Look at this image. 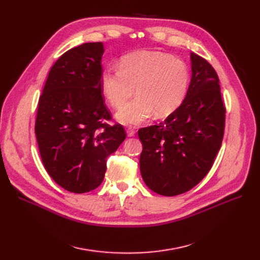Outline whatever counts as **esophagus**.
I'll list each match as a JSON object with an SVG mask.
<instances>
[{"label": "esophagus", "instance_id": "34e87169", "mask_svg": "<svg viewBox=\"0 0 260 260\" xmlns=\"http://www.w3.org/2000/svg\"><path fill=\"white\" fill-rule=\"evenodd\" d=\"M126 134H127L128 137H133V136L135 135V131L133 128H127L126 129Z\"/></svg>", "mask_w": 260, "mask_h": 260}]
</instances>
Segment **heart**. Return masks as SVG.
<instances>
[{
  "label": "heart",
  "mask_w": 260,
  "mask_h": 260,
  "mask_svg": "<svg viewBox=\"0 0 260 260\" xmlns=\"http://www.w3.org/2000/svg\"><path fill=\"white\" fill-rule=\"evenodd\" d=\"M101 88L113 107L136 97L116 114L124 125H137L151 118H165L183 102L189 84L185 63L160 51H137L123 57L119 67L108 66L101 74Z\"/></svg>",
  "instance_id": "obj_1"
}]
</instances>
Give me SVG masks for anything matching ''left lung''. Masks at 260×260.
I'll use <instances>...</instances> for the list:
<instances>
[{"label": "left lung", "mask_w": 260, "mask_h": 260, "mask_svg": "<svg viewBox=\"0 0 260 260\" xmlns=\"http://www.w3.org/2000/svg\"><path fill=\"white\" fill-rule=\"evenodd\" d=\"M192 79L181 105L159 125L138 131L143 145L140 172L162 196L183 194L211 170L221 146L225 108L212 65L190 52Z\"/></svg>", "instance_id": "left-lung-1"}]
</instances>
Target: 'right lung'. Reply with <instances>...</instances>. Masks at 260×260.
<instances>
[{
	"label": "right lung",
	"instance_id": "add662e5",
	"mask_svg": "<svg viewBox=\"0 0 260 260\" xmlns=\"http://www.w3.org/2000/svg\"><path fill=\"white\" fill-rule=\"evenodd\" d=\"M101 42L72 48L57 60L41 94L36 137L43 165L53 181L82 194L103 181L107 157L126 138L104 105Z\"/></svg>",
	"mask_w": 260,
	"mask_h": 260
}]
</instances>
